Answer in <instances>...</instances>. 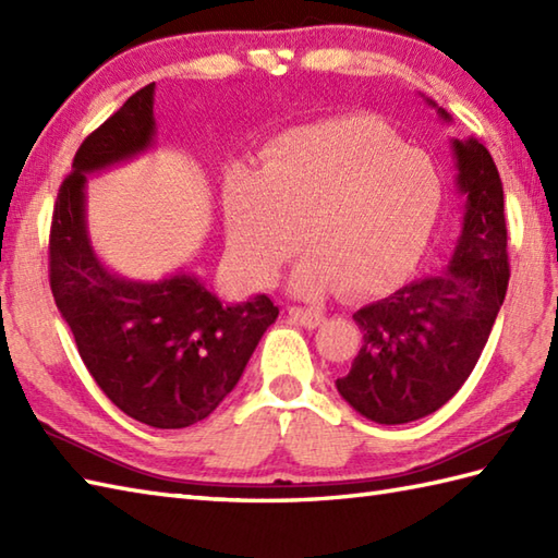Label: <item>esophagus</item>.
Masks as SVG:
<instances>
[{
  "mask_svg": "<svg viewBox=\"0 0 558 558\" xmlns=\"http://www.w3.org/2000/svg\"><path fill=\"white\" fill-rule=\"evenodd\" d=\"M288 314L294 322L306 326V328H316L326 322V316L316 310H304V306H288Z\"/></svg>",
  "mask_w": 558,
  "mask_h": 558,
  "instance_id": "34e87169",
  "label": "esophagus"
}]
</instances>
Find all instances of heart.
I'll return each mask as SVG.
<instances>
[{
	"instance_id": "obj_1",
	"label": "heart",
	"mask_w": 558,
	"mask_h": 558,
	"mask_svg": "<svg viewBox=\"0 0 558 558\" xmlns=\"http://www.w3.org/2000/svg\"><path fill=\"white\" fill-rule=\"evenodd\" d=\"M441 196L434 160L376 117L298 126L260 150L256 172L225 177L228 252L244 278L268 286L302 242L310 252L292 276L294 292L340 288L364 298L414 264Z\"/></svg>"
}]
</instances>
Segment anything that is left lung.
<instances>
[{
  "instance_id": "8db88e82",
  "label": "left lung",
  "mask_w": 558,
  "mask_h": 558,
  "mask_svg": "<svg viewBox=\"0 0 558 558\" xmlns=\"http://www.w3.org/2000/svg\"><path fill=\"white\" fill-rule=\"evenodd\" d=\"M438 114L450 122L446 110ZM453 156L465 216L446 272L352 316L362 345L336 386L378 424L414 422L446 405L475 369L506 298L511 268L499 170L475 138H453Z\"/></svg>"
}]
</instances>
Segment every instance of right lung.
Returning <instances> with one entry per match:
<instances>
[{"instance_id": "obj_1", "label": "right lung", "mask_w": 558, "mask_h": 558, "mask_svg": "<svg viewBox=\"0 0 558 558\" xmlns=\"http://www.w3.org/2000/svg\"><path fill=\"white\" fill-rule=\"evenodd\" d=\"M153 86L136 90L76 150L54 201L50 288L102 393L136 422L184 429L206 420L236 386L278 306L266 294L222 304L186 272L126 280L93 254L86 174L153 146Z\"/></svg>"}]
</instances>
